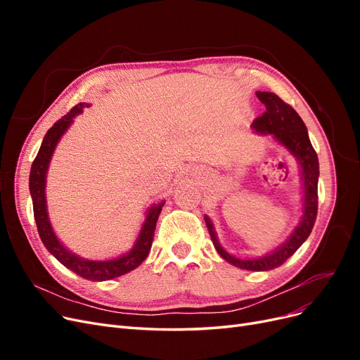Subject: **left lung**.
<instances>
[{
    "label": "left lung",
    "instance_id": "obj_1",
    "mask_svg": "<svg viewBox=\"0 0 360 360\" xmlns=\"http://www.w3.org/2000/svg\"><path fill=\"white\" fill-rule=\"evenodd\" d=\"M257 97L261 103H264L266 112L254 120L252 127L258 134H270L284 146L290 153L297 158L302 167V180H303V214L296 230L287 238V242L282 243L275 250L264 257L252 258V259H240L230 255L221 246L217 240L213 224L209 217H204L205 225L209 228L212 242L219 255L231 263L236 267L254 271H264L276 269L296 252L303 245V242L309 237L315 219H317L319 209V158L311 144L307 126H304L300 115L292 108L281 99L275 93L269 91H257Z\"/></svg>",
    "mask_w": 360,
    "mask_h": 360
}]
</instances>
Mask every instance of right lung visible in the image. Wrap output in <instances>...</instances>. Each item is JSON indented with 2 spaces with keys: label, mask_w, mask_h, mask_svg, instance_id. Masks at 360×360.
<instances>
[{
  "label": "right lung",
  "mask_w": 360,
  "mask_h": 360,
  "mask_svg": "<svg viewBox=\"0 0 360 360\" xmlns=\"http://www.w3.org/2000/svg\"><path fill=\"white\" fill-rule=\"evenodd\" d=\"M86 103H78L69 111V114L60 118L53 124L48 134L43 138L39 153L32 162L31 172H30V193L32 198V210H34V219L37 224V231L41 238L43 245L49 252L56 257L63 266H66L76 275H79L84 279L89 281H108L117 276L129 274L130 270L136 269L143 261L147 258L151 243H153L156 222L160 214V210L165 201L153 204L147 212V217L141 228L139 236L135 242V246L129 250L127 254L106 261H94V259H84L78 255L72 254L69 249L63 246L58 240L56 233L52 230L49 222L48 209H46V197H45V184H46V172L49 162L52 158L53 150H56L60 138L66 132L68 127L73 123V118L81 114Z\"/></svg>",
  "instance_id": "add662e5"
}]
</instances>
